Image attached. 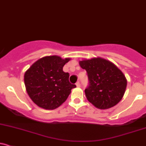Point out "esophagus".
I'll return each instance as SVG.
<instances>
[{
  "mask_svg": "<svg viewBox=\"0 0 146 146\" xmlns=\"http://www.w3.org/2000/svg\"><path fill=\"white\" fill-rule=\"evenodd\" d=\"M76 86H77L78 87H80V82H79V81H78V82H76Z\"/></svg>",
  "mask_w": 146,
  "mask_h": 146,
  "instance_id": "1",
  "label": "esophagus"
}]
</instances>
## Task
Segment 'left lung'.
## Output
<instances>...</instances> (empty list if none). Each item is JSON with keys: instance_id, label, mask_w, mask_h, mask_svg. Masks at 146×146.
<instances>
[{"instance_id": "left-lung-1", "label": "left lung", "mask_w": 146, "mask_h": 146, "mask_svg": "<svg viewBox=\"0 0 146 146\" xmlns=\"http://www.w3.org/2000/svg\"><path fill=\"white\" fill-rule=\"evenodd\" d=\"M80 65L87 71L89 85L85 92L90 103L99 109H108L120 101L127 80L116 66L101 58L80 61Z\"/></svg>"}]
</instances>
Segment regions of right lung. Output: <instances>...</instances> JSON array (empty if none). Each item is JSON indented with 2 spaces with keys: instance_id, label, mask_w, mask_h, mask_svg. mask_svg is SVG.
Masks as SVG:
<instances>
[{
  "instance_id": "right-lung-1",
  "label": "right lung",
  "mask_w": 146,
  "mask_h": 146,
  "mask_svg": "<svg viewBox=\"0 0 146 146\" xmlns=\"http://www.w3.org/2000/svg\"><path fill=\"white\" fill-rule=\"evenodd\" d=\"M70 59L45 56L38 60L24 74V84L32 101L39 107L53 110L68 98L76 85L69 82V73L63 70Z\"/></svg>"
}]
</instances>
